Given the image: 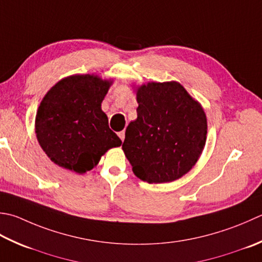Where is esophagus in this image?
<instances>
[{"mask_svg":"<svg viewBox=\"0 0 262 262\" xmlns=\"http://www.w3.org/2000/svg\"><path fill=\"white\" fill-rule=\"evenodd\" d=\"M118 136L120 137V140L124 142V140H125V130H122V132H119L118 133Z\"/></svg>","mask_w":262,"mask_h":262,"instance_id":"34e87169","label":"esophagus"}]
</instances>
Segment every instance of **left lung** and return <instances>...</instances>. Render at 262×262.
<instances>
[{"instance_id": "8db88e82", "label": "left lung", "mask_w": 262, "mask_h": 262, "mask_svg": "<svg viewBox=\"0 0 262 262\" xmlns=\"http://www.w3.org/2000/svg\"><path fill=\"white\" fill-rule=\"evenodd\" d=\"M137 118L127 126L122 150L133 172L150 184L173 182L195 166L207 141L201 103L178 81L136 87Z\"/></svg>"}]
</instances>
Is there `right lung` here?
<instances>
[{
  "label": "right lung",
  "instance_id": "right-lung-1",
  "mask_svg": "<svg viewBox=\"0 0 262 262\" xmlns=\"http://www.w3.org/2000/svg\"><path fill=\"white\" fill-rule=\"evenodd\" d=\"M112 83L94 74H77L45 94L36 112L35 133L55 165L81 175L96 167L107 150L121 145L101 109Z\"/></svg>",
  "mask_w": 262,
  "mask_h": 262
}]
</instances>
